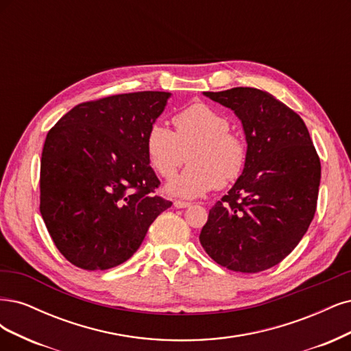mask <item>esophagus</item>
<instances>
[{
  "mask_svg": "<svg viewBox=\"0 0 351 351\" xmlns=\"http://www.w3.org/2000/svg\"><path fill=\"white\" fill-rule=\"evenodd\" d=\"M173 204H175L176 208H185V207L191 206V202L189 201H184V199H176Z\"/></svg>",
  "mask_w": 351,
  "mask_h": 351,
  "instance_id": "34e87169",
  "label": "esophagus"
}]
</instances>
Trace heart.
Instances as JSON below:
<instances>
[{
  "label": "heart",
  "mask_w": 351,
  "mask_h": 351,
  "mask_svg": "<svg viewBox=\"0 0 351 351\" xmlns=\"http://www.w3.org/2000/svg\"><path fill=\"white\" fill-rule=\"evenodd\" d=\"M172 122L175 132L154 122L144 137L147 159L163 179H172L188 157L189 166L169 185L172 194L198 197L242 176L246 144L229 131L230 121L217 109L197 101L176 112Z\"/></svg>",
  "instance_id": "b5f03b06"
}]
</instances>
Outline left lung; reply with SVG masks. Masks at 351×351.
Here are the masks:
<instances>
[{
	"label": "left lung",
	"mask_w": 351,
	"mask_h": 351,
	"mask_svg": "<svg viewBox=\"0 0 351 351\" xmlns=\"http://www.w3.org/2000/svg\"><path fill=\"white\" fill-rule=\"evenodd\" d=\"M242 121L247 162L242 176L208 213L199 242L211 259L239 273L281 263L315 216L321 162L303 119L254 87L204 92Z\"/></svg>",
	"instance_id": "left-lung-1"
}]
</instances>
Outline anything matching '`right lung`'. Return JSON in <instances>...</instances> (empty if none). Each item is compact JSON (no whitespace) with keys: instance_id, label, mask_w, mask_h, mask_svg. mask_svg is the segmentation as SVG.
Wrapping results in <instances>:
<instances>
[{"instance_id":"1","label":"right lung","mask_w":351,"mask_h":351,"mask_svg":"<svg viewBox=\"0 0 351 351\" xmlns=\"http://www.w3.org/2000/svg\"><path fill=\"white\" fill-rule=\"evenodd\" d=\"M171 93L135 92L84 101L49 130L40 159V214L58 251L87 271L130 259L172 201L144 137Z\"/></svg>"}]
</instances>
